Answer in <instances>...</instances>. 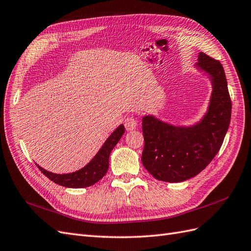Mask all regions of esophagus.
<instances>
[{
  "label": "esophagus",
  "mask_w": 251,
  "mask_h": 251,
  "mask_svg": "<svg viewBox=\"0 0 251 251\" xmlns=\"http://www.w3.org/2000/svg\"><path fill=\"white\" fill-rule=\"evenodd\" d=\"M125 126L126 131H133L137 126V120H136L134 116H127L125 119Z\"/></svg>",
  "instance_id": "esophagus-1"
}]
</instances>
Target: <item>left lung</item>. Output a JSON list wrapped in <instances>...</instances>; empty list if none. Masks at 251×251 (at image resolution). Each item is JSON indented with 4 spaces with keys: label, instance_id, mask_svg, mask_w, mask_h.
Returning a JSON list of instances; mask_svg holds the SVG:
<instances>
[{
    "label": "left lung",
    "instance_id": "8db88e82",
    "mask_svg": "<svg viewBox=\"0 0 251 251\" xmlns=\"http://www.w3.org/2000/svg\"><path fill=\"white\" fill-rule=\"evenodd\" d=\"M196 67L207 73L212 93L207 113L191 126H172L148 115L142 118L141 161L157 180L182 182L197 176L221 149L231 116V100L223 66L200 52Z\"/></svg>",
    "mask_w": 251,
    "mask_h": 251
}]
</instances>
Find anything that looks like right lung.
<instances>
[{
	"mask_svg": "<svg viewBox=\"0 0 251 251\" xmlns=\"http://www.w3.org/2000/svg\"><path fill=\"white\" fill-rule=\"evenodd\" d=\"M124 133L125 126L124 125H120L116 130L109 136V138L105 140L103 146L100 151H98V153L94 156L92 160L79 171L73 172L70 174L60 175L48 172L41 168L40 165H36L45 176L48 177L51 181H53L56 184L71 188H81L91 186L100 181L104 176L105 173L108 172L109 157L111 151L114 149V147L118 143Z\"/></svg>",
	"mask_w": 251,
	"mask_h": 251,
	"instance_id": "add662e5",
	"label": "right lung"
}]
</instances>
